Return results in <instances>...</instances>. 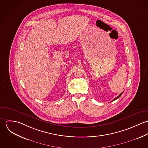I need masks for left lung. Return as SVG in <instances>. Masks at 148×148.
<instances>
[{
    "label": "left lung",
    "mask_w": 148,
    "mask_h": 148,
    "mask_svg": "<svg viewBox=\"0 0 148 148\" xmlns=\"http://www.w3.org/2000/svg\"><path fill=\"white\" fill-rule=\"evenodd\" d=\"M123 92H122V93H121V94H120V95H119V96H117V97H116V98H115V99H114V100H113V101H114V100H116V99H118V98H119V97H120V96H121V95H122V94H123Z\"/></svg>",
    "instance_id": "1"
}]
</instances>
